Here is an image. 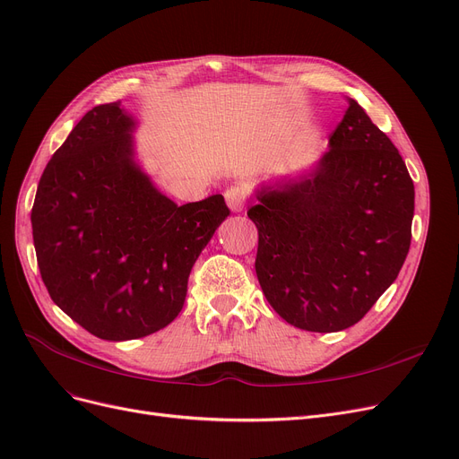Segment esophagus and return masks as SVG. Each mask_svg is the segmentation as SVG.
Listing matches in <instances>:
<instances>
[{
    "label": "esophagus",
    "mask_w": 459,
    "mask_h": 459,
    "mask_svg": "<svg viewBox=\"0 0 459 459\" xmlns=\"http://www.w3.org/2000/svg\"><path fill=\"white\" fill-rule=\"evenodd\" d=\"M226 204L231 212H243L245 204H247V188L245 186H231L224 194Z\"/></svg>",
    "instance_id": "34e87169"
}]
</instances>
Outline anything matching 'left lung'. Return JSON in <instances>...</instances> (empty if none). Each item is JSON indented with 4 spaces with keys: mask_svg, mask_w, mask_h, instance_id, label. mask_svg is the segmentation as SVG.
I'll use <instances>...</instances> for the list:
<instances>
[{
    "mask_svg": "<svg viewBox=\"0 0 459 459\" xmlns=\"http://www.w3.org/2000/svg\"><path fill=\"white\" fill-rule=\"evenodd\" d=\"M327 151L303 171L262 182L255 274L288 324L332 333L359 322L405 262L414 185L399 151L352 98Z\"/></svg>",
    "mask_w": 459,
    "mask_h": 459,
    "instance_id": "8db88e82",
    "label": "left lung"
}]
</instances>
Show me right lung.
Returning <instances> with one entry per match:
<instances>
[{
    "mask_svg": "<svg viewBox=\"0 0 459 459\" xmlns=\"http://www.w3.org/2000/svg\"><path fill=\"white\" fill-rule=\"evenodd\" d=\"M137 127L122 101L88 111L47 163L31 209L52 301L105 341L178 316L197 255L230 214L220 194L177 205L160 192L137 160Z\"/></svg>",
    "mask_w": 459,
    "mask_h": 459,
    "instance_id": "obj_1",
    "label": "right lung"
}]
</instances>
